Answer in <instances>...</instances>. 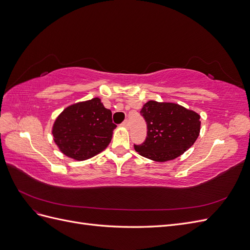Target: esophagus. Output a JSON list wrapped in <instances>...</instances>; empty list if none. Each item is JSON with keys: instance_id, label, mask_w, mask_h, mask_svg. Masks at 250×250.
I'll return each instance as SVG.
<instances>
[{"instance_id": "1", "label": "esophagus", "mask_w": 250, "mask_h": 250, "mask_svg": "<svg viewBox=\"0 0 250 250\" xmlns=\"http://www.w3.org/2000/svg\"><path fill=\"white\" fill-rule=\"evenodd\" d=\"M122 126H123V127H125V128H128V127H129V121H128V120H125L124 122L122 123Z\"/></svg>"}]
</instances>
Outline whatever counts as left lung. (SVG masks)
<instances>
[{"label": "left lung", "instance_id": "obj_1", "mask_svg": "<svg viewBox=\"0 0 250 250\" xmlns=\"http://www.w3.org/2000/svg\"><path fill=\"white\" fill-rule=\"evenodd\" d=\"M147 123V138L134 145L139 154L155 162L174 160L187 151L200 132V116L181 105L148 101L141 110Z\"/></svg>", "mask_w": 250, "mask_h": 250}]
</instances>
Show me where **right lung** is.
<instances>
[{
	"label": "right lung",
	"instance_id": "1",
	"mask_svg": "<svg viewBox=\"0 0 250 250\" xmlns=\"http://www.w3.org/2000/svg\"><path fill=\"white\" fill-rule=\"evenodd\" d=\"M117 127L111 111L99 98L66 107L53 125V138L62 152L76 161H84L106 148Z\"/></svg>",
	"mask_w": 250,
	"mask_h": 250
}]
</instances>
